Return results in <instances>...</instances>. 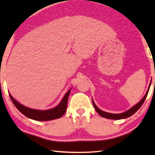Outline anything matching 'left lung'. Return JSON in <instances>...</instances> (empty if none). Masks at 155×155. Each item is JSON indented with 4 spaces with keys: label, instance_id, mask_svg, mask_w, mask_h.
I'll return each mask as SVG.
<instances>
[{
    "label": "left lung",
    "instance_id": "1",
    "mask_svg": "<svg viewBox=\"0 0 155 155\" xmlns=\"http://www.w3.org/2000/svg\"><path fill=\"white\" fill-rule=\"evenodd\" d=\"M152 80V79H151ZM150 85H151V81H150V85H149V87L148 88V90H147V91L145 95L142 98H141V101L139 102L138 103H137L134 105L133 107H131L130 109L127 110V111L125 112H123L122 114H111V113H108V112H105L104 111H102L101 109H100L96 105V104L94 103V102L92 99V103H93V105L94 109H96V111H97V113L101 115V116L103 117H105V118L107 119H111V120H121V119H125V118H127V117L131 116V115H133V114H135V113L137 111V110L140 108L142 105L143 102L145 101V100L147 97V95H148V91L149 90H150Z\"/></svg>",
    "mask_w": 155,
    "mask_h": 155
}]
</instances>
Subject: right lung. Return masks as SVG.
<instances>
[{"instance_id": "obj_1", "label": "right lung", "mask_w": 155, "mask_h": 155, "mask_svg": "<svg viewBox=\"0 0 155 155\" xmlns=\"http://www.w3.org/2000/svg\"><path fill=\"white\" fill-rule=\"evenodd\" d=\"M70 91H71V89L67 91L58 105L47 110H39L29 108L18 103L16 100L13 98L10 93L9 96L18 111H20V112L25 115L26 117L36 120V121H49V120L58 119L64 115L67 109L68 96L70 95Z\"/></svg>"}]
</instances>
